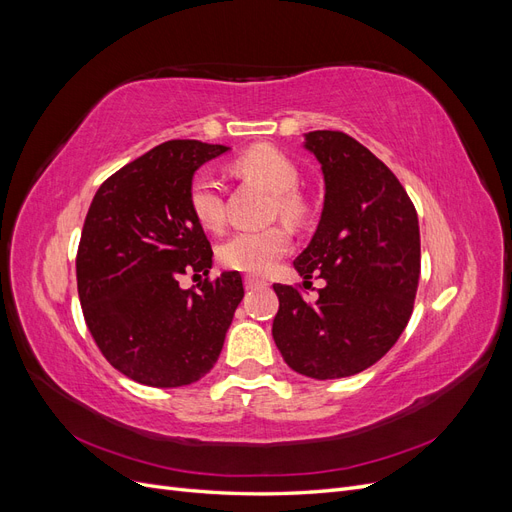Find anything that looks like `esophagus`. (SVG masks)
Returning <instances> with one entry per match:
<instances>
[{
  "label": "esophagus",
  "instance_id": "34e87169",
  "mask_svg": "<svg viewBox=\"0 0 512 512\" xmlns=\"http://www.w3.org/2000/svg\"><path fill=\"white\" fill-rule=\"evenodd\" d=\"M245 288H247V290L267 288V282H265V280H258V277H254V275H247V277H245Z\"/></svg>",
  "mask_w": 512,
  "mask_h": 512
}]
</instances>
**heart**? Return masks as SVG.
<instances>
[{
  "label": "heart",
  "instance_id": "heart-1",
  "mask_svg": "<svg viewBox=\"0 0 512 512\" xmlns=\"http://www.w3.org/2000/svg\"><path fill=\"white\" fill-rule=\"evenodd\" d=\"M235 168L243 177L260 181L273 192V213L292 226L307 218V205L297 192L299 168L282 153L269 145H256L243 151L235 160ZM190 209L194 218L209 230H220L226 218L224 192L218 177L200 170L190 183ZM290 250V235L280 224L267 228H247L228 237L218 250L222 265L235 271L262 275Z\"/></svg>",
  "mask_w": 512,
  "mask_h": 512
}]
</instances>
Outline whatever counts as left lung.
<instances>
[{
	"label": "left lung",
	"instance_id": "obj_1",
	"mask_svg": "<svg viewBox=\"0 0 512 512\" xmlns=\"http://www.w3.org/2000/svg\"><path fill=\"white\" fill-rule=\"evenodd\" d=\"M324 175V207L312 241L294 260L318 299L273 284L280 299L273 339L288 367L316 380L354 376L380 361L412 316L421 275V232L404 185L344 132L305 134Z\"/></svg>",
	"mask_w": 512,
	"mask_h": 512
}]
</instances>
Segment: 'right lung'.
I'll return each instance as SVG.
<instances>
[{
	"mask_svg": "<svg viewBox=\"0 0 512 512\" xmlns=\"http://www.w3.org/2000/svg\"><path fill=\"white\" fill-rule=\"evenodd\" d=\"M226 145L168 141L119 168L96 192L76 254L87 327L123 376L175 389L209 374L243 299L239 271L209 275L213 252L190 209V183ZM200 277V275H198Z\"/></svg>",
	"mask_w": 512,
	"mask_h": 512,
	"instance_id": "add662e5",
	"label": "right lung"
}]
</instances>
